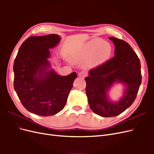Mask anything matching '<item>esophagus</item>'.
Wrapping results in <instances>:
<instances>
[{"label":"esophagus","instance_id":"esophagus-1","mask_svg":"<svg viewBox=\"0 0 154 154\" xmlns=\"http://www.w3.org/2000/svg\"><path fill=\"white\" fill-rule=\"evenodd\" d=\"M87 73L86 71H82L78 73V76L81 78H85L87 76Z\"/></svg>","mask_w":154,"mask_h":154}]
</instances>
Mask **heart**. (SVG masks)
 <instances>
[{
    "mask_svg": "<svg viewBox=\"0 0 154 154\" xmlns=\"http://www.w3.org/2000/svg\"><path fill=\"white\" fill-rule=\"evenodd\" d=\"M112 54L111 45L106 42L95 39L86 44L79 51L76 60H87L91 66H96L105 62Z\"/></svg>",
    "mask_w": 154,
    "mask_h": 154,
    "instance_id": "heart-1",
    "label": "heart"
}]
</instances>
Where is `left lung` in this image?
I'll return each instance as SVG.
<instances>
[{
  "mask_svg": "<svg viewBox=\"0 0 154 154\" xmlns=\"http://www.w3.org/2000/svg\"><path fill=\"white\" fill-rule=\"evenodd\" d=\"M115 45V56L90 70L86 81V94L91 110L102 117L122 114L134 103L141 83V63L136 52L123 40L110 37ZM116 81L126 85L123 98L118 103L108 100L106 92Z\"/></svg>",
  "mask_w": 154,
  "mask_h": 154,
  "instance_id": "left-lung-1",
  "label": "left lung"
}]
</instances>
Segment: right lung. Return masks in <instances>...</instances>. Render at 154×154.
Returning <instances> with one entry per match:
<instances>
[{
    "instance_id": "add662e5",
    "label": "right lung",
    "mask_w": 154,
    "mask_h": 154,
    "mask_svg": "<svg viewBox=\"0 0 154 154\" xmlns=\"http://www.w3.org/2000/svg\"><path fill=\"white\" fill-rule=\"evenodd\" d=\"M60 40L58 35L30 36L21 45L13 64L14 88L22 105L31 113L53 116L66 105L77 74L60 76L49 66V49Z\"/></svg>"
}]
</instances>
